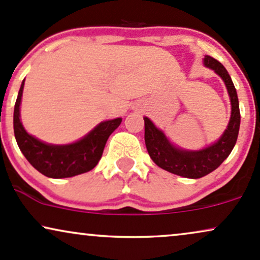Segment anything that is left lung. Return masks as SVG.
<instances>
[{
  "label": "left lung",
  "mask_w": 260,
  "mask_h": 260,
  "mask_svg": "<svg viewBox=\"0 0 260 260\" xmlns=\"http://www.w3.org/2000/svg\"><path fill=\"white\" fill-rule=\"evenodd\" d=\"M203 65L212 69L224 81L231 103L229 123L217 142L200 150L179 148L174 145L149 117H144L145 145L151 160L162 170L184 178H191V179L207 176L223 164V161L230 155L235 146L241 121L239 98H237L235 86L226 69L217 59L209 55H205Z\"/></svg>",
  "instance_id": "obj_1"
}]
</instances>
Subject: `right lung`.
I'll use <instances>...</instances> for the list:
<instances>
[{
  "label": "right lung",
  "mask_w": 260,
  "mask_h": 260,
  "mask_svg": "<svg viewBox=\"0 0 260 260\" xmlns=\"http://www.w3.org/2000/svg\"><path fill=\"white\" fill-rule=\"evenodd\" d=\"M24 82H21L14 105V136L20 151L34 168L48 178L60 179L86 173L98 165L106 140L120 126L122 118L100 122L86 136L70 144H48L26 132L20 120V104Z\"/></svg>",
  "instance_id": "right-lung-1"
}]
</instances>
